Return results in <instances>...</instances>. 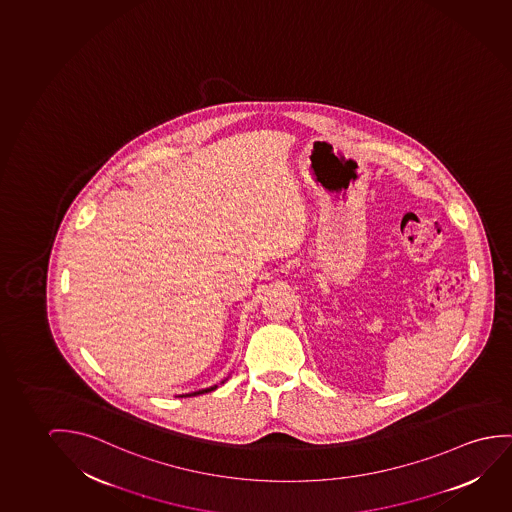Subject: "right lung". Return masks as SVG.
I'll list each match as a JSON object with an SVG mask.
<instances>
[{
	"label": "right lung",
	"mask_w": 512,
	"mask_h": 512,
	"mask_svg": "<svg viewBox=\"0 0 512 512\" xmlns=\"http://www.w3.org/2000/svg\"><path fill=\"white\" fill-rule=\"evenodd\" d=\"M223 382H225V380H223ZM216 387L218 386L206 387V389H200V391H195V393L181 394L179 398H190V396H199V394L211 393V391H215Z\"/></svg>",
	"instance_id": "obj_1"
}]
</instances>
